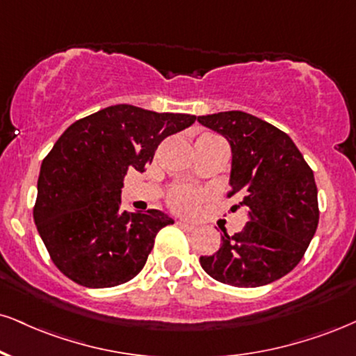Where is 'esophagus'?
Returning a JSON list of instances; mask_svg holds the SVG:
<instances>
[{
  "instance_id": "obj_1",
  "label": "esophagus",
  "mask_w": 356,
  "mask_h": 356,
  "mask_svg": "<svg viewBox=\"0 0 356 356\" xmlns=\"http://www.w3.org/2000/svg\"><path fill=\"white\" fill-rule=\"evenodd\" d=\"M177 225L181 227V229L187 230V232H194V230H195V225L189 224V222H186V220H177Z\"/></svg>"
}]
</instances>
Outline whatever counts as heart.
<instances>
[{"mask_svg":"<svg viewBox=\"0 0 356 356\" xmlns=\"http://www.w3.org/2000/svg\"><path fill=\"white\" fill-rule=\"evenodd\" d=\"M204 192L200 189L191 186H177L169 192L167 202H169L170 209L179 213H191L194 212L199 204L202 202Z\"/></svg>","mask_w":356,"mask_h":356,"instance_id":"b5f03b06","label":"heart"}]
</instances>
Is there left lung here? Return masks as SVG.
Masks as SVG:
<instances>
[{"label":"left lung","instance_id":"1","mask_svg":"<svg viewBox=\"0 0 356 356\" xmlns=\"http://www.w3.org/2000/svg\"><path fill=\"white\" fill-rule=\"evenodd\" d=\"M197 121L229 140L227 195L241 197L238 205L248 211L241 232H224L219 250L200 257V265L227 285L272 284L297 267L315 235L320 212L314 170L284 131L255 115L225 111Z\"/></svg>","mask_w":356,"mask_h":356}]
</instances>
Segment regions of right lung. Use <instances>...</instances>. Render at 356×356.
<instances>
[{
    "instance_id": "obj_1",
    "label": "right lung",
    "mask_w": 356,
    "mask_h": 356,
    "mask_svg": "<svg viewBox=\"0 0 356 356\" xmlns=\"http://www.w3.org/2000/svg\"><path fill=\"white\" fill-rule=\"evenodd\" d=\"M195 115L115 104L71 124L41 164L34 224L56 267L76 284L108 289L143 270L164 212L121 211L129 170L144 172L157 145Z\"/></svg>"
}]
</instances>
